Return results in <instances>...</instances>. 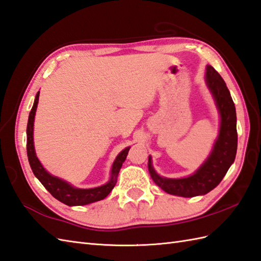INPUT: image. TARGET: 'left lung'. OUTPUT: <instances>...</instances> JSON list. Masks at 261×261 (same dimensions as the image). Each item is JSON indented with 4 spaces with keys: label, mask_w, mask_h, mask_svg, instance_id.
<instances>
[{
    "label": "left lung",
    "mask_w": 261,
    "mask_h": 261,
    "mask_svg": "<svg viewBox=\"0 0 261 261\" xmlns=\"http://www.w3.org/2000/svg\"><path fill=\"white\" fill-rule=\"evenodd\" d=\"M205 82L214 95L221 117L219 137L209 158L192 175L182 179L160 177L153 170L151 158H149L148 167L151 178L156 186L170 195L196 197L215 189L226 175L237 153V117L231 95L221 75L211 65L207 66Z\"/></svg>",
    "instance_id": "left-lung-1"
}]
</instances>
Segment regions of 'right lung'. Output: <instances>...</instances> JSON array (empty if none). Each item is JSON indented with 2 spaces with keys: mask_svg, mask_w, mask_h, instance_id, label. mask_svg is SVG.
I'll list each match as a JSON object with an SVG mask.
<instances>
[{
  "mask_svg": "<svg viewBox=\"0 0 261 261\" xmlns=\"http://www.w3.org/2000/svg\"><path fill=\"white\" fill-rule=\"evenodd\" d=\"M39 95H40V92L36 93L34 105L31 109V112H30L28 126H27L28 159L34 175L40 180V182L44 186L45 189L50 192L54 198L58 199L59 201L63 202L64 204L83 205V204H88V203L95 202V201H99V200L105 199L109 193L111 192L113 187L117 184L119 171L121 167H122V163L126 158V154L129 152L130 147L125 148L123 151H121L119 155L117 156V159L113 162V166H112L111 179L105 186L93 188V189H77V188H73L68 182H65V181L59 179L57 177H53V175L46 172L45 169L42 167L39 159L36 158L34 145H33V124H34V116H35L36 107H38V102H39Z\"/></svg>",
  "mask_w": 261,
  "mask_h": 261,
  "instance_id": "1",
  "label": "right lung"
}]
</instances>
